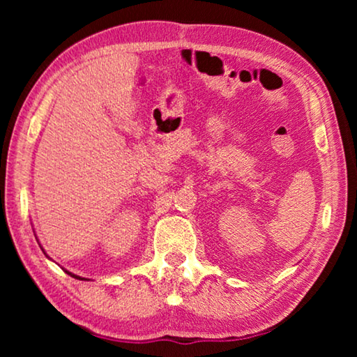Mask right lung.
Returning a JSON list of instances; mask_svg holds the SVG:
<instances>
[{"instance_id":"obj_1","label":"right lung","mask_w":357,"mask_h":357,"mask_svg":"<svg viewBox=\"0 0 357 357\" xmlns=\"http://www.w3.org/2000/svg\"><path fill=\"white\" fill-rule=\"evenodd\" d=\"M42 250H44V249H42ZM66 273H68L70 277H74V279H78V280H88V279H84V277H80V275H75V274L69 273V271H66Z\"/></svg>"}]
</instances>
